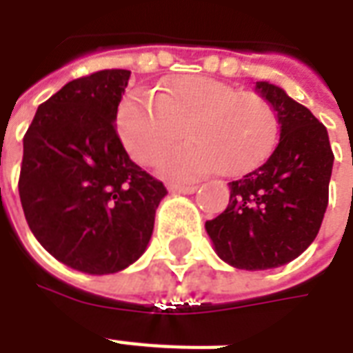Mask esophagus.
<instances>
[{"label":"esophagus","mask_w":353,"mask_h":353,"mask_svg":"<svg viewBox=\"0 0 353 353\" xmlns=\"http://www.w3.org/2000/svg\"><path fill=\"white\" fill-rule=\"evenodd\" d=\"M168 188H170L172 192H177V194H192L198 190L196 185H183V183H172Z\"/></svg>","instance_id":"obj_1"}]
</instances>
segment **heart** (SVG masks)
Wrapping results in <instances>:
<instances>
[{"label": "heart", "mask_w": 353, "mask_h": 353, "mask_svg": "<svg viewBox=\"0 0 353 353\" xmlns=\"http://www.w3.org/2000/svg\"><path fill=\"white\" fill-rule=\"evenodd\" d=\"M117 130L128 154L150 165L183 137L187 144L157 163L163 176L196 179L220 170L236 177L268 159L279 137L273 106L256 93L196 74H177L157 95L132 91L119 104Z\"/></svg>", "instance_id": "heart-1"}]
</instances>
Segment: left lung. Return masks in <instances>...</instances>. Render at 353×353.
<instances>
[{
	"label": "left lung",
	"mask_w": 353,
	"mask_h": 353,
	"mask_svg": "<svg viewBox=\"0 0 353 353\" xmlns=\"http://www.w3.org/2000/svg\"><path fill=\"white\" fill-rule=\"evenodd\" d=\"M256 90L276 113L280 141L262 166L229 183L227 209L205 223L218 256L247 271L284 265L310 247L334 166L323 122L276 85L256 82Z\"/></svg>",
	"instance_id": "1"
}]
</instances>
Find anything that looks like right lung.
<instances>
[{
    "mask_svg": "<svg viewBox=\"0 0 353 353\" xmlns=\"http://www.w3.org/2000/svg\"><path fill=\"white\" fill-rule=\"evenodd\" d=\"M130 71L71 80L40 104L23 137L25 220L58 262L117 273L144 252L166 187L130 159L115 126Z\"/></svg>",
    "mask_w": 353,
    "mask_h": 353,
    "instance_id": "right-lung-1",
    "label": "right lung"
}]
</instances>
